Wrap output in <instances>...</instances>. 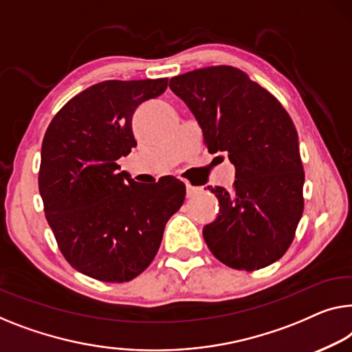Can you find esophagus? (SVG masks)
<instances>
[{
	"label": "esophagus",
	"mask_w": 352,
	"mask_h": 352,
	"mask_svg": "<svg viewBox=\"0 0 352 352\" xmlns=\"http://www.w3.org/2000/svg\"><path fill=\"white\" fill-rule=\"evenodd\" d=\"M199 191V188H196V186H192L191 183H186V196L188 197H191V196H194V194H196Z\"/></svg>",
	"instance_id": "esophagus-1"
}]
</instances>
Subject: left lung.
Masks as SVG:
<instances>
[{
    "instance_id": "1",
    "label": "left lung",
    "mask_w": 352,
    "mask_h": 352,
    "mask_svg": "<svg viewBox=\"0 0 352 352\" xmlns=\"http://www.w3.org/2000/svg\"><path fill=\"white\" fill-rule=\"evenodd\" d=\"M188 104L210 153L226 151L235 166L232 191L208 190L219 213L204 228L214 258L254 272L289 248L303 213L305 172L297 131L281 102L232 66H210L170 78Z\"/></svg>"
}]
</instances>
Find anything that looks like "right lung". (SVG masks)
Masks as SVG:
<instances>
[{
  "mask_svg": "<svg viewBox=\"0 0 352 352\" xmlns=\"http://www.w3.org/2000/svg\"><path fill=\"white\" fill-rule=\"evenodd\" d=\"M169 78L106 80L69 99L52 120L41 150L39 192L65 259L80 274L124 283L158 253L164 226L183 206L175 177L153 185L118 172L138 142L133 115L166 91Z\"/></svg>",
  "mask_w": 352,
  "mask_h": 352,
  "instance_id": "1",
  "label": "right lung"
}]
</instances>
